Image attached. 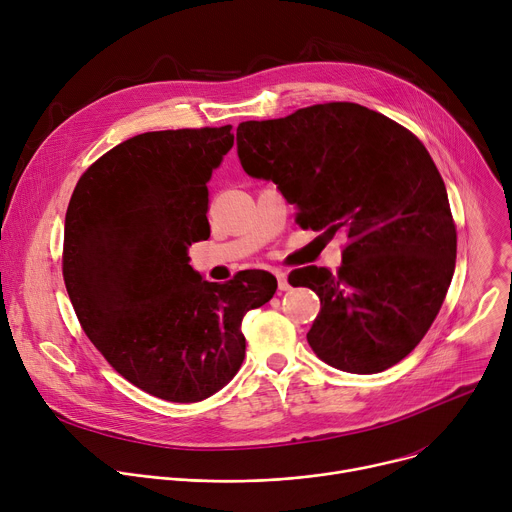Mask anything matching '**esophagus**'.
I'll return each instance as SVG.
<instances>
[{"mask_svg": "<svg viewBox=\"0 0 512 512\" xmlns=\"http://www.w3.org/2000/svg\"><path fill=\"white\" fill-rule=\"evenodd\" d=\"M274 274H276V280H278V289H280V291H289V289H291V285H289V276H287V272L282 270V268H276V270H274Z\"/></svg>", "mask_w": 512, "mask_h": 512, "instance_id": "obj_1", "label": "esophagus"}]
</instances>
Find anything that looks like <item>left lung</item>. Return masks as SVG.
<instances>
[{
	"label": "left lung",
	"instance_id": "obj_1",
	"mask_svg": "<svg viewBox=\"0 0 512 512\" xmlns=\"http://www.w3.org/2000/svg\"><path fill=\"white\" fill-rule=\"evenodd\" d=\"M246 175L272 181L297 221L348 236L342 266L293 270L321 311L307 333L329 366L376 374L409 356L437 317L456 268V225L425 146L358 103H323L287 118L242 122Z\"/></svg>",
	"mask_w": 512,
	"mask_h": 512
}]
</instances>
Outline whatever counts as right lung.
Masks as SVG:
<instances>
[{
    "label": "right lung",
    "mask_w": 512,
    "mask_h": 512,
    "mask_svg": "<svg viewBox=\"0 0 512 512\" xmlns=\"http://www.w3.org/2000/svg\"><path fill=\"white\" fill-rule=\"evenodd\" d=\"M232 126L134 136L79 179L65 217L63 276L75 313L126 380L170 403L221 390L246 356L242 319L268 303L264 270L209 282L189 246L209 238L207 183Z\"/></svg>",
    "instance_id": "1"
}]
</instances>
